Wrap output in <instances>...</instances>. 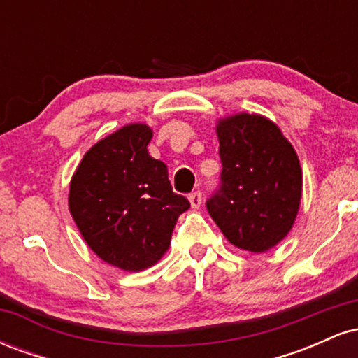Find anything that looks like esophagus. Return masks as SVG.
Listing matches in <instances>:
<instances>
[{"label":"esophagus","instance_id":"34e87169","mask_svg":"<svg viewBox=\"0 0 358 358\" xmlns=\"http://www.w3.org/2000/svg\"><path fill=\"white\" fill-rule=\"evenodd\" d=\"M188 200H190L192 208H199L202 205V193L200 192H193L188 195Z\"/></svg>","mask_w":358,"mask_h":358}]
</instances>
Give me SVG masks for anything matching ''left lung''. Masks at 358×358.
<instances>
[{"label": "left lung", "instance_id": "8db88e82", "mask_svg": "<svg viewBox=\"0 0 358 358\" xmlns=\"http://www.w3.org/2000/svg\"><path fill=\"white\" fill-rule=\"evenodd\" d=\"M217 136L220 187L207 210L236 248L269 250L287 236L299 210L303 173L296 151L259 114L220 119Z\"/></svg>", "mask_w": 358, "mask_h": 358}]
</instances>
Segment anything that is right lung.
<instances>
[{
    "instance_id": "right-lung-1",
    "label": "right lung",
    "mask_w": 358,
    "mask_h": 358,
    "mask_svg": "<svg viewBox=\"0 0 358 358\" xmlns=\"http://www.w3.org/2000/svg\"><path fill=\"white\" fill-rule=\"evenodd\" d=\"M150 126L127 124L97 141L71 180L69 208L87 245L108 264L138 273L170 248L190 202L171 190L166 165L148 153Z\"/></svg>"
}]
</instances>
